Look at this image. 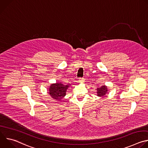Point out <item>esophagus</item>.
Segmentation results:
<instances>
[{"label": "esophagus", "instance_id": "obj_1", "mask_svg": "<svg viewBox=\"0 0 148 148\" xmlns=\"http://www.w3.org/2000/svg\"><path fill=\"white\" fill-rule=\"evenodd\" d=\"M84 82V78H81L79 79V82H81V83H82Z\"/></svg>", "mask_w": 148, "mask_h": 148}]
</instances>
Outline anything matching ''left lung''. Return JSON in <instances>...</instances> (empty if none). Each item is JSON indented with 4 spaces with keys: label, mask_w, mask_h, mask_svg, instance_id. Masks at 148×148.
<instances>
[{
    "label": "left lung",
    "mask_w": 148,
    "mask_h": 148,
    "mask_svg": "<svg viewBox=\"0 0 148 148\" xmlns=\"http://www.w3.org/2000/svg\"><path fill=\"white\" fill-rule=\"evenodd\" d=\"M97 96L99 97H103L108 92L107 87L105 86H102L101 87H98L97 89Z\"/></svg>",
    "instance_id": "left-lung-1"
}]
</instances>
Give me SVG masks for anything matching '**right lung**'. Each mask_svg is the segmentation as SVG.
Masks as SVG:
<instances>
[{
	"label": "right lung",
	"instance_id": "add662e5",
	"mask_svg": "<svg viewBox=\"0 0 148 148\" xmlns=\"http://www.w3.org/2000/svg\"><path fill=\"white\" fill-rule=\"evenodd\" d=\"M70 84L69 85H64L61 82H56L52 84L49 87V94L56 101H60L61 99L66 96V91Z\"/></svg>",
	"mask_w": 148,
	"mask_h": 148
}]
</instances>
